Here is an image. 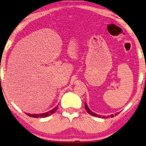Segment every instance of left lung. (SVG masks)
I'll return each instance as SVG.
<instances>
[{
  "instance_id": "1",
  "label": "left lung",
  "mask_w": 146,
  "mask_h": 146,
  "mask_svg": "<svg viewBox=\"0 0 146 146\" xmlns=\"http://www.w3.org/2000/svg\"><path fill=\"white\" fill-rule=\"evenodd\" d=\"M85 108H86V110H87V112H88V113H89L90 114H91V115H92V116H94V117H99V118H100V117H102V118H103V119H106V118H107V117H105V116H103V117H101L100 115H98L97 114H96V113H94V112H92L91 110H90V108H88V105H87V104L86 102H85ZM117 114H119L117 112V113H116V114H115V116L117 115ZM110 117H114V115L113 114H111V115H110ZM108 117L109 118L110 117V116H108Z\"/></svg>"
}]
</instances>
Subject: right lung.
<instances>
[{
    "label": "right lung",
    "instance_id": "right-lung-1",
    "mask_svg": "<svg viewBox=\"0 0 146 146\" xmlns=\"http://www.w3.org/2000/svg\"><path fill=\"white\" fill-rule=\"evenodd\" d=\"M58 106H56L55 108H53L52 110H50V111L47 112H45V113H42V114H27V115L29 116V117H34V118H38V117H41V118H44V117H48V116L51 115V114H52L53 113H54L55 111L58 109Z\"/></svg>",
    "mask_w": 146,
    "mask_h": 146
}]
</instances>
